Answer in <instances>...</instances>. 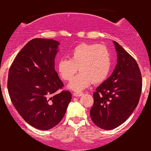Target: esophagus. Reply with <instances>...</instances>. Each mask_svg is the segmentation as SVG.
I'll list each match as a JSON object with an SVG mask.
<instances>
[{
	"label": "esophagus",
	"instance_id": "esophagus-1",
	"mask_svg": "<svg viewBox=\"0 0 151 151\" xmlns=\"http://www.w3.org/2000/svg\"><path fill=\"white\" fill-rule=\"evenodd\" d=\"M83 94H84V93H81V92H74V93H73V96H78V97L82 96Z\"/></svg>",
	"mask_w": 151,
	"mask_h": 151
}]
</instances>
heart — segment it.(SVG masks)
Instances as JSON below:
<instances>
[{
	"label": "heart",
	"mask_w": 151,
	"mask_h": 151,
	"mask_svg": "<svg viewBox=\"0 0 151 151\" xmlns=\"http://www.w3.org/2000/svg\"><path fill=\"white\" fill-rule=\"evenodd\" d=\"M70 58L59 60L58 72L63 80L70 81L78 70L81 71L68 86L70 89L77 92L87 88L91 82H103L111 68V54L104 45L82 43L72 50Z\"/></svg>",
	"instance_id": "b5f03b06"
}]
</instances>
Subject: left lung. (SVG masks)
Wrapping results in <instances>:
<instances>
[{
	"instance_id": "1",
	"label": "left lung",
	"mask_w": 151,
	"mask_h": 151,
	"mask_svg": "<svg viewBox=\"0 0 151 151\" xmlns=\"http://www.w3.org/2000/svg\"><path fill=\"white\" fill-rule=\"evenodd\" d=\"M117 63L111 75L93 92L90 116L104 130L118 127L129 119L139 101L142 78L138 64L119 43L113 41Z\"/></svg>"
}]
</instances>
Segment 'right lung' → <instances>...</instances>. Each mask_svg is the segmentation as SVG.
Instances as JSON below:
<instances>
[{"instance_id": "obj_1", "label": "right lung", "mask_w": 151, "mask_h": 151, "mask_svg": "<svg viewBox=\"0 0 151 151\" xmlns=\"http://www.w3.org/2000/svg\"><path fill=\"white\" fill-rule=\"evenodd\" d=\"M59 45L54 40H31L8 73V90L15 109L27 124L42 131L58 125L72 100L70 91H58L64 86L55 70Z\"/></svg>"}]
</instances>
